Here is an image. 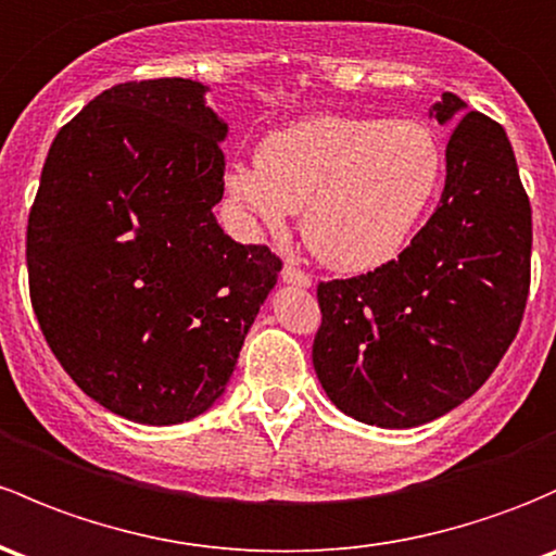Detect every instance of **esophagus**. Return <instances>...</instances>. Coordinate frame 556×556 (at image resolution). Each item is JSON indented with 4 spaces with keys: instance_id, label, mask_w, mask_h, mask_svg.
<instances>
[{
    "instance_id": "obj_1",
    "label": "esophagus",
    "mask_w": 556,
    "mask_h": 556,
    "mask_svg": "<svg viewBox=\"0 0 556 556\" xmlns=\"http://www.w3.org/2000/svg\"><path fill=\"white\" fill-rule=\"evenodd\" d=\"M282 282L295 285V288H308V285H312V277H308V274L303 271L295 261H288L282 268Z\"/></svg>"
}]
</instances>
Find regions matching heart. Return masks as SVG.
I'll return each instance as SVG.
<instances>
[{"mask_svg": "<svg viewBox=\"0 0 556 556\" xmlns=\"http://www.w3.org/2000/svg\"><path fill=\"white\" fill-rule=\"evenodd\" d=\"M440 167V146L418 122L312 116L263 138L255 167L229 173V191L271 231L303 210L312 253L365 274L405 248Z\"/></svg>", "mask_w": 556, "mask_h": 556, "instance_id": "obj_1", "label": "heart"}]
</instances>
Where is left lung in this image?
<instances>
[{
  "label": "left lung",
  "mask_w": 556,
  "mask_h": 556,
  "mask_svg": "<svg viewBox=\"0 0 556 556\" xmlns=\"http://www.w3.org/2000/svg\"><path fill=\"white\" fill-rule=\"evenodd\" d=\"M440 207L400 258L317 288L312 359L332 405L362 424L413 429L469 400L498 367L530 290L533 215L506 130L453 92Z\"/></svg>",
  "instance_id": "8db88e82"
}]
</instances>
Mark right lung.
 <instances>
[{
    "instance_id": "add662e5",
    "label": "right lung",
    "mask_w": 556,
    "mask_h": 556,
    "mask_svg": "<svg viewBox=\"0 0 556 556\" xmlns=\"http://www.w3.org/2000/svg\"><path fill=\"white\" fill-rule=\"evenodd\" d=\"M194 79L125 81L50 146L28 213L31 306L87 396L149 426L226 391L282 261L215 220L229 125Z\"/></svg>"
}]
</instances>
